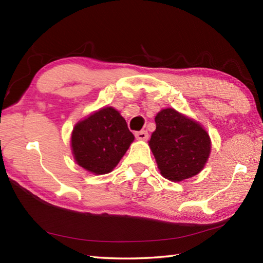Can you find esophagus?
I'll list each match as a JSON object with an SVG mask.
<instances>
[{"mask_svg":"<svg viewBox=\"0 0 263 263\" xmlns=\"http://www.w3.org/2000/svg\"><path fill=\"white\" fill-rule=\"evenodd\" d=\"M135 136H136V138L138 139V140H142V141H146L147 139H148V137H149L147 131H139V132H136Z\"/></svg>","mask_w":263,"mask_h":263,"instance_id":"1","label":"esophagus"}]
</instances>
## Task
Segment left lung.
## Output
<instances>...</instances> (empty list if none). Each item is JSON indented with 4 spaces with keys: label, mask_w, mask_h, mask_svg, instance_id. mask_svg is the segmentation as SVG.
<instances>
[{
    "label": "left lung",
    "mask_w": 263,
    "mask_h": 263,
    "mask_svg": "<svg viewBox=\"0 0 263 263\" xmlns=\"http://www.w3.org/2000/svg\"><path fill=\"white\" fill-rule=\"evenodd\" d=\"M155 122L156 130L149 147L160 174L173 182L199 174L211 150L210 138L204 128L174 108L161 109Z\"/></svg>",
    "instance_id": "obj_1"
}]
</instances>
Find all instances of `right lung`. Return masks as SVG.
<instances>
[{"label":"right lung","mask_w":263,"mask_h":263,"mask_svg":"<svg viewBox=\"0 0 263 263\" xmlns=\"http://www.w3.org/2000/svg\"><path fill=\"white\" fill-rule=\"evenodd\" d=\"M133 140L135 136L119 111L104 107L77 123L71 147L78 165L102 175L114 170Z\"/></svg>","instance_id":"right-lung-1"}]
</instances>
